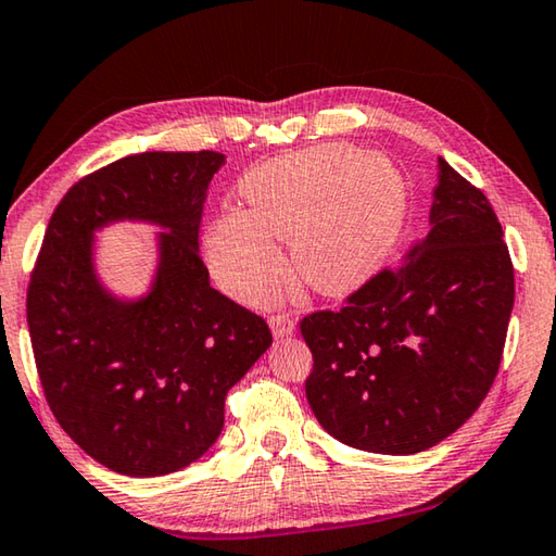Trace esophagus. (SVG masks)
<instances>
[{
	"mask_svg": "<svg viewBox=\"0 0 556 556\" xmlns=\"http://www.w3.org/2000/svg\"><path fill=\"white\" fill-rule=\"evenodd\" d=\"M270 329L276 339H286L295 334V319L290 315H273L270 317Z\"/></svg>",
	"mask_w": 556,
	"mask_h": 556,
	"instance_id": "34e87169",
	"label": "esophagus"
}]
</instances>
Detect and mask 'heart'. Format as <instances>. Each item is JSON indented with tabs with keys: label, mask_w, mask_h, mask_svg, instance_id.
<instances>
[{
	"label": "heart",
	"mask_w": 556,
	"mask_h": 556,
	"mask_svg": "<svg viewBox=\"0 0 556 556\" xmlns=\"http://www.w3.org/2000/svg\"><path fill=\"white\" fill-rule=\"evenodd\" d=\"M241 210L222 212L207 261L224 290L266 303L283 280V253L307 288L344 295L374 276L401 237L407 185L397 165L352 143H323L256 165L239 180Z\"/></svg>",
	"instance_id": "heart-1"
}]
</instances>
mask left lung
<instances>
[{"mask_svg": "<svg viewBox=\"0 0 556 556\" xmlns=\"http://www.w3.org/2000/svg\"><path fill=\"white\" fill-rule=\"evenodd\" d=\"M515 278L491 202L437 161L430 229L339 313L300 323L317 422L342 444L417 454L469 420L498 374Z\"/></svg>", "mask_w": 556, "mask_h": 556, "instance_id": "1", "label": "left lung"}]
</instances>
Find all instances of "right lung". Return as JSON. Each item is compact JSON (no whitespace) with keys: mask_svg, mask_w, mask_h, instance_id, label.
<instances>
[{"mask_svg":"<svg viewBox=\"0 0 556 556\" xmlns=\"http://www.w3.org/2000/svg\"><path fill=\"white\" fill-rule=\"evenodd\" d=\"M227 155L146 151L87 175L48 222L28 286L36 368L55 420L94 462L134 479L180 471L217 442L224 397L273 344L270 329L210 286L202 204ZM161 228L139 296L96 268V231Z\"/></svg>","mask_w":556,"mask_h":556,"instance_id":"right-lung-1","label":"right lung"}]
</instances>
